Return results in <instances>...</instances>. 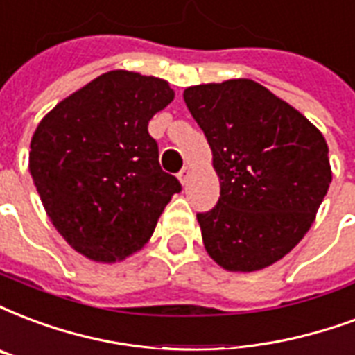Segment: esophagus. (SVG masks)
Instances as JSON below:
<instances>
[{
	"mask_svg": "<svg viewBox=\"0 0 355 355\" xmlns=\"http://www.w3.org/2000/svg\"><path fill=\"white\" fill-rule=\"evenodd\" d=\"M189 174H191V168L183 166V168H181L180 174H178V180H180L181 183L185 185V183H187V180H189Z\"/></svg>",
	"mask_w": 355,
	"mask_h": 355,
	"instance_id": "esophagus-1",
	"label": "esophagus"
}]
</instances>
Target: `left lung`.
I'll list each match as a JSON object with an SVG mask.
<instances>
[{"mask_svg": "<svg viewBox=\"0 0 355 355\" xmlns=\"http://www.w3.org/2000/svg\"><path fill=\"white\" fill-rule=\"evenodd\" d=\"M191 116L213 153L220 196L196 213L207 254L228 271H258L307 234L331 183L326 138L249 78L191 86Z\"/></svg>", "mask_w": 355, "mask_h": 355, "instance_id": "left-lung-1", "label": "left lung"}]
</instances>
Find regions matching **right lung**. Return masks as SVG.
I'll return each mask as SVG.
<instances>
[{
    "mask_svg": "<svg viewBox=\"0 0 355 355\" xmlns=\"http://www.w3.org/2000/svg\"><path fill=\"white\" fill-rule=\"evenodd\" d=\"M174 101L166 80L110 71L48 112L31 138L29 172L52 225L95 262L148 243L180 193L159 164L148 123Z\"/></svg>",
    "mask_w": 355,
    "mask_h": 355,
    "instance_id": "add662e5",
    "label": "right lung"
}]
</instances>
